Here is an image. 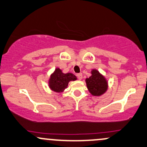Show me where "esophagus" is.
<instances>
[{
	"mask_svg": "<svg viewBox=\"0 0 147 147\" xmlns=\"http://www.w3.org/2000/svg\"><path fill=\"white\" fill-rule=\"evenodd\" d=\"M82 77H83V75H82V73H79V74H78V75H77V77H78L79 80H82Z\"/></svg>",
	"mask_w": 147,
	"mask_h": 147,
	"instance_id": "esophagus-1",
	"label": "esophagus"
}]
</instances>
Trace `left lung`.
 <instances>
[{
    "label": "left lung",
    "mask_w": 147,
    "mask_h": 147,
    "mask_svg": "<svg viewBox=\"0 0 147 147\" xmlns=\"http://www.w3.org/2000/svg\"><path fill=\"white\" fill-rule=\"evenodd\" d=\"M90 73V77L85 80L88 90L92 96H102L106 93L109 88L107 79L97 69H92Z\"/></svg>",
    "instance_id": "1"
}]
</instances>
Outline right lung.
<instances>
[{
  "instance_id": "1",
  "label": "right lung",
  "mask_w": 147,
  "mask_h": 147,
  "mask_svg": "<svg viewBox=\"0 0 147 147\" xmlns=\"http://www.w3.org/2000/svg\"><path fill=\"white\" fill-rule=\"evenodd\" d=\"M77 77L71 73H63L59 68H55L48 79V86L54 92H63L68 87L69 82L77 80Z\"/></svg>"
}]
</instances>
